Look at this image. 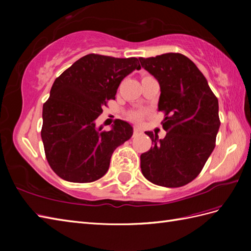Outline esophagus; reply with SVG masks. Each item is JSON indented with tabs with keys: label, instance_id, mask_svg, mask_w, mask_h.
<instances>
[{
	"label": "esophagus",
	"instance_id": "1",
	"mask_svg": "<svg viewBox=\"0 0 251 251\" xmlns=\"http://www.w3.org/2000/svg\"><path fill=\"white\" fill-rule=\"evenodd\" d=\"M141 131V129L139 128V127H134V135H137V134H139V132Z\"/></svg>",
	"mask_w": 251,
	"mask_h": 251
}]
</instances>
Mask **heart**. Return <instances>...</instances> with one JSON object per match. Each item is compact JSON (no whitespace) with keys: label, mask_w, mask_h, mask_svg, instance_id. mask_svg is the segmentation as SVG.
<instances>
[{"label":"heart","mask_w":251,"mask_h":251,"mask_svg":"<svg viewBox=\"0 0 251 251\" xmlns=\"http://www.w3.org/2000/svg\"><path fill=\"white\" fill-rule=\"evenodd\" d=\"M146 76H149V75H146ZM143 76V77H146ZM142 115L143 113L140 111H134V112H130V113L128 114V117L131 120V121H135V122H138L140 121L142 119Z\"/></svg>","instance_id":"heart-1"}]
</instances>
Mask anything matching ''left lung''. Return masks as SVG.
<instances>
[{"mask_svg":"<svg viewBox=\"0 0 251 251\" xmlns=\"http://www.w3.org/2000/svg\"><path fill=\"white\" fill-rule=\"evenodd\" d=\"M139 60L161 87L158 111L165 113L167 131L164 139L146 131L153 147L141 154V172L154 184L179 188L199 176L214 151L219 103L206 77L184 55L168 52Z\"/></svg>","mask_w":251,"mask_h":251,"instance_id":"1","label":"left lung"}]
</instances>
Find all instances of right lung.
<instances>
[{
  "label": "right lung",
  "instance_id": "1",
  "mask_svg": "<svg viewBox=\"0 0 251 251\" xmlns=\"http://www.w3.org/2000/svg\"><path fill=\"white\" fill-rule=\"evenodd\" d=\"M138 59L89 54L58 76L43 104L42 141L51 169L66 181L93 182L108 172L115 149L132 126L116 120L109 131L96 127L103 105L115 99L123 78L139 70Z\"/></svg>",
  "mask_w": 251,
  "mask_h": 251
}]
</instances>
